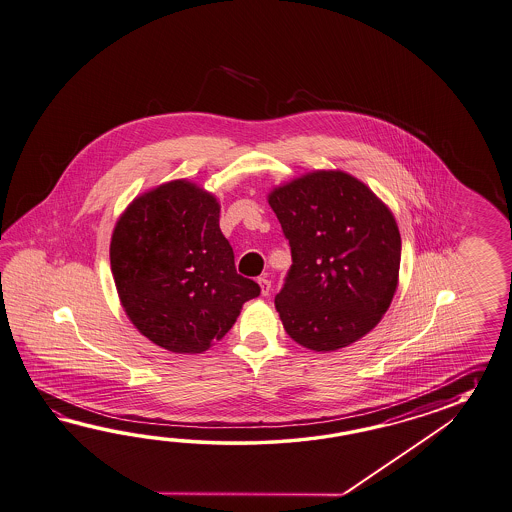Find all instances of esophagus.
I'll list each match as a JSON object with an SVG mask.
<instances>
[{
  "mask_svg": "<svg viewBox=\"0 0 512 512\" xmlns=\"http://www.w3.org/2000/svg\"><path fill=\"white\" fill-rule=\"evenodd\" d=\"M258 284H260V289H262L263 297H269V293H271V282L263 276V278H258Z\"/></svg>",
  "mask_w": 512,
  "mask_h": 512,
  "instance_id": "esophagus-1",
  "label": "esophagus"
}]
</instances>
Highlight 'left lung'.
<instances>
[{"mask_svg":"<svg viewBox=\"0 0 512 512\" xmlns=\"http://www.w3.org/2000/svg\"><path fill=\"white\" fill-rule=\"evenodd\" d=\"M267 201L293 258L274 298L287 335L313 352L365 337L398 287L402 238L389 206L339 169L289 180Z\"/></svg>","mask_w":512,"mask_h":512,"instance_id":"left-lung-1","label":"left lung"}]
</instances>
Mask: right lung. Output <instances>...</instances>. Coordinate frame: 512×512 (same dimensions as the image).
<instances>
[{
  "label": "right lung",
  "mask_w": 512,
  "mask_h": 512,
  "mask_svg": "<svg viewBox=\"0 0 512 512\" xmlns=\"http://www.w3.org/2000/svg\"><path fill=\"white\" fill-rule=\"evenodd\" d=\"M221 206L190 180L145 191L119 215L110 269L136 330L175 354H203L234 326L260 286L236 273Z\"/></svg>",
  "instance_id": "obj_1"
}]
</instances>
